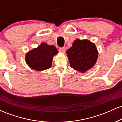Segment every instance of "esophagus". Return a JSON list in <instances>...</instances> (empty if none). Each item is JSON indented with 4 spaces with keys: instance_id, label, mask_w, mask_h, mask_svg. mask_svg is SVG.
I'll return each mask as SVG.
<instances>
[{
    "instance_id": "esophagus-1",
    "label": "esophagus",
    "mask_w": 122,
    "mask_h": 122,
    "mask_svg": "<svg viewBox=\"0 0 122 122\" xmlns=\"http://www.w3.org/2000/svg\"><path fill=\"white\" fill-rule=\"evenodd\" d=\"M59 51L62 53H65V47H60V48L59 49Z\"/></svg>"
}]
</instances>
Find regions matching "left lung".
<instances>
[{
  "label": "left lung",
  "instance_id": "obj_1",
  "mask_svg": "<svg viewBox=\"0 0 122 122\" xmlns=\"http://www.w3.org/2000/svg\"><path fill=\"white\" fill-rule=\"evenodd\" d=\"M66 53L71 66L81 73H85L92 68L96 64L98 57L95 43L87 40H76L72 46Z\"/></svg>",
  "mask_w": 122,
  "mask_h": 122
}]
</instances>
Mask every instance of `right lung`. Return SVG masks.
I'll list each match as a JSON object with an SVG mask.
<instances>
[{
  "instance_id": "obj_1",
  "label": "right lung",
  "mask_w": 122,
  "mask_h": 122,
  "mask_svg": "<svg viewBox=\"0 0 122 122\" xmlns=\"http://www.w3.org/2000/svg\"><path fill=\"white\" fill-rule=\"evenodd\" d=\"M58 53L54 46L41 43L26 54L25 60L29 66L37 71L47 69L51 66L53 56Z\"/></svg>"
}]
</instances>
